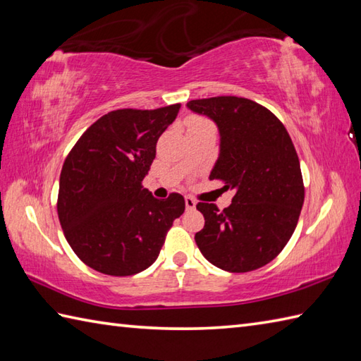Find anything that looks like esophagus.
Listing matches in <instances>:
<instances>
[{
  "mask_svg": "<svg viewBox=\"0 0 361 361\" xmlns=\"http://www.w3.org/2000/svg\"><path fill=\"white\" fill-rule=\"evenodd\" d=\"M185 203H186V209H188V211H192V209H195V204H197V202L194 200L192 197H186V198H185Z\"/></svg>",
  "mask_w": 361,
  "mask_h": 361,
  "instance_id": "1",
  "label": "esophagus"
}]
</instances>
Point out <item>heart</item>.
<instances>
[{
    "mask_svg": "<svg viewBox=\"0 0 361 361\" xmlns=\"http://www.w3.org/2000/svg\"><path fill=\"white\" fill-rule=\"evenodd\" d=\"M209 122L204 121L202 118H194L192 121H190V127H200V126H208Z\"/></svg>",
    "mask_w": 361,
    "mask_h": 361,
    "instance_id": "b5f03b06",
    "label": "heart"
}]
</instances>
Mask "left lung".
<instances>
[{
  "label": "left lung",
  "mask_w": 361,
  "mask_h": 361,
  "mask_svg": "<svg viewBox=\"0 0 361 361\" xmlns=\"http://www.w3.org/2000/svg\"><path fill=\"white\" fill-rule=\"evenodd\" d=\"M188 109L217 124L220 155L209 178L235 189L224 211L214 203L197 204L204 217L197 247L225 271L257 270L283 250L301 214L304 183L295 145L282 122L250 99H195Z\"/></svg>",
  "instance_id": "1"
}]
</instances>
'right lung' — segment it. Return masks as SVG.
<instances>
[{
    "label": "right lung",
    "instance_id": "1",
    "mask_svg": "<svg viewBox=\"0 0 361 361\" xmlns=\"http://www.w3.org/2000/svg\"><path fill=\"white\" fill-rule=\"evenodd\" d=\"M180 104L157 110H114L74 144L62 167L57 212L63 234L83 264L110 276H132L155 262L185 198L158 200L142 186L158 137Z\"/></svg>",
    "mask_w": 361,
    "mask_h": 361
}]
</instances>
